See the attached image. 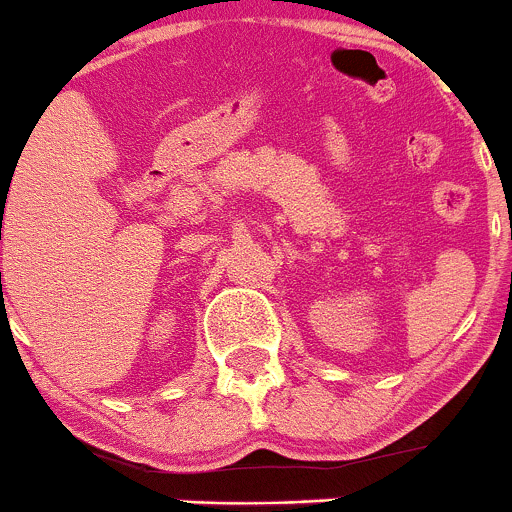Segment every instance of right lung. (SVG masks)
Returning <instances> with one entry per match:
<instances>
[{"mask_svg":"<svg viewBox=\"0 0 512 512\" xmlns=\"http://www.w3.org/2000/svg\"><path fill=\"white\" fill-rule=\"evenodd\" d=\"M2 298H4V295H2Z\"/></svg>","mask_w":512,"mask_h":512,"instance_id":"add662e5","label":"right lung"}]
</instances>
